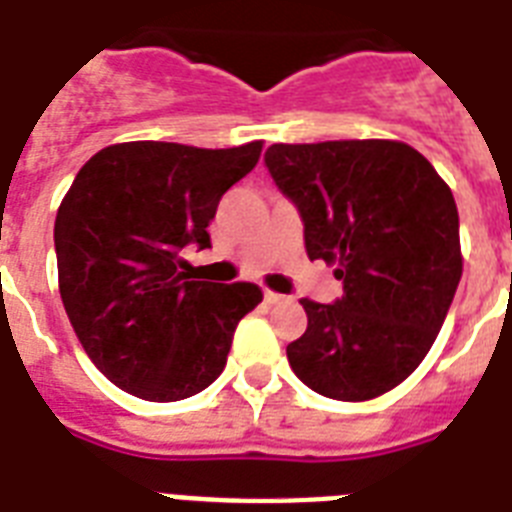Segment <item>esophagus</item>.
<instances>
[{
    "label": "esophagus",
    "instance_id": "34e87169",
    "mask_svg": "<svg viewBox=\"0 0 512 512\" xmlns=\"http://www.w3.org/2000/svg\"><path fill=\"white\" fill-rule=\"evenodd\" d=\"M264 301L269 303V306H285V303H290V298L282 293H272V290H266Z\"/></svg>",
    "mask_w": 512,
    "mask_h": 512
}]
</instances>
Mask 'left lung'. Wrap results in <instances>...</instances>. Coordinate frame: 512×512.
Returning a JSON list of instances; mask_svg holds the SVG:
<instances>
[{
    "label": "left lung",
    "instance_id": "1",
    "mask_svg": "<svg viewBox=\"0 0 512 512\" xmlns=\"http://www.w3.org/2000/svg\"><path fill=\"white\" fill-rule=\"evenodd\" d=\"M264 162L301 214L308 259L342 280L335 303L303 298L287 361L324 398H379L424 361L458 290L453 193L400 141L274 143Z\"/></svg>",
    "mask_w": 512,
    "mask_h": 512
}]
</instances>
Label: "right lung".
Returning <instances> with one entry per match:
<instances>
[{"instance_id":"1","label":"right lung","mask_w":512,"mask_h":512,"mask_svg":"<svg viewBox=\"0 0 512 512\" xmlns=\"http://www.w3.org/2000/svg\"><path fill=\"white\" fill-rule=\"evenodd\" d=\"M238 149L133 141L88 159L54 222L59 295L80 345L120 390L175 403L222 374L235 327L261 303L251 282L190 280L188 246L211 248L219 198L256 167Z\"/></svg>"}]
</instances>
